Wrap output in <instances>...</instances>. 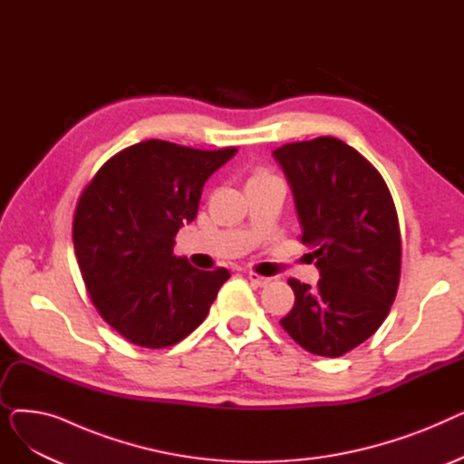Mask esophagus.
<instances>
[{"label": "esophagus", "instance_id": "34e87169", "mask_svg": "<svg viewBox=\"0 0 464 464\" xmlns=\"http://www.w3.org/2000/svg\"><path fill=\"white\" fill-rule=\"evenodd\" d=\"M248 280H250L254 285H259V287H265V285L271 284V278L261 276V275H257V273H254V271L248 273Z\"/></svg>", "mask_w": 464, "mask_h": 464}]
</instances>
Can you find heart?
<instances>
[{
    "instance_id": "heart-1",
    "label": "heart",
    "mask_w": 464,
    "mask_h": 464,
    "mask_svg": "<svg viewBox=\"0 0 464 464\" xmlns=\"http://www.w3.org/2000/svg\"><path fill=\"white\" fill-rule=\"evenodd\" d=\"M265 177H273V175H269V173H266V170H263V169H256L250 179H265Z\"/></svg>"
}]
</instances>
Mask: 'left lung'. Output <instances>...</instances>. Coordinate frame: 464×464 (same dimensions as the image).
Returning a JSON list of instances; mask_svg holds the SVG:
<instances>
[{
	"mask_svg": "<svg viewBox=\"0 0 464 464\" xmlns=\"http://www.w3.org/2000/svg\"><path fill=\"white\" fill-rule=\"evenodd\" d=\"M295 195L303 233L322 273L318 285L289 278L295 304L280 325L314 355L340 357L387 318L401 282L397 208L378 169L336 137L275 150Z\"/></svg>",
	"mask_w": 464,
	"mask_h": 464,
	"instance_id": "obj_1",
	"label": "left lung"
}]
</instances>
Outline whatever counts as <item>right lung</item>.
Returning <instances> with one entry per match:
<instances>
[{"label":"right lung","mask_w":464,"mask_h":464,"mask_svg":"<svg viewBox=\"0 0 464 464\" xmlns=\"http://www.w3.org/2000/svg\"><path fill=\"white\" fill-rule=\"evenodd\" d=\"M235 152L142 140L114 154L82 189L72 218L81 275L95 310L131 344L180 343L231 276L224 266L195 269L173 245L198 216L207 179Z\"/></svg>","instance_id":"1"}]
</instances>
